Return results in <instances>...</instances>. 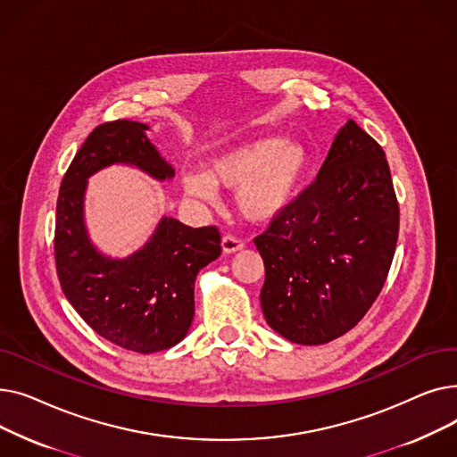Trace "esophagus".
Masks as SVG:
<instances>
[{"label": "esophagus", "mask_w": 457, "mask_h": 457, "mask_svg": "<svg viewBox=\"0 0 457 457\" xmlns=\"http://www.w3.org/2000/svg\"><path fill=\"white\" fill-rule=\"evenodd\" d=\"M243 248H245L243 238L233 237V235H224L222 237V250H224V253H235V252L243 250Z\"/></svg>", "instance_id": "obj_1"}]
</instances>
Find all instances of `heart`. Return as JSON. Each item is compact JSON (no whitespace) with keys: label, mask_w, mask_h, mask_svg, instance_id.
Returning a JSON list of instances; mask_svg holds the SVG:
<instances>
[{"label":"heart","mask_w":457,"mask_h":457,"mask_svg":"<svg viewBox=\"0 0 457 457\" xmlns=\"http://www.w3.org/2000/svg\"><path fill=\"white\" fill-rule=\"evenodd\" d=\"M309 166L311 155L302 142L259 137L211 159L205 172H183L181 185L188 196L205 204L216 202V187L233 190L245 219L265 224L293 204Z\"/></svg>","instance_id":"heart-1"}]
</instances>
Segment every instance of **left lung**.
Here are the masks:
<instances>
[{
    "mask_svg": "<svg viewBox=\"0 0 457 457\" xmlns=\"http://www.w3.org/2000/svg\"><path fill=\"white\" fill-rule=\"evenodd\" d=\"M400 211L386 152L353 120L298 198L253 238L261 309L296 345H326L365 317L387 279Z\"/></svg>",
    "mask_w": 457,
    "mask_h": 457,
    "instance_id": "1",
    "label": "left lung"
}]
</instances>
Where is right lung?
I'll return each mask as SVG.
<instances>
[{
	"label": "right lung",
	"instance_id": "right-lung-1",
	"mask_svg": "<svg viewBox=\"0 0 457 457\" xmlns=\"http://www.w3.org/2000/svg\"><path fill=\"white\" fill-rule=\"evenodd\" d=\"M148 129L131 120L96 128L62 178L55 216V265L64 296L104 339L138 353L185 339L195 319L196 276L222 253L214 226L190 228L170 216H162L150 241L124 259L92 245L83 205L90 176L129 164L159 181L174 178Z\"/></svg>",
	"mask_w": 457,
	"mask_h": 457
}]
</instances>
